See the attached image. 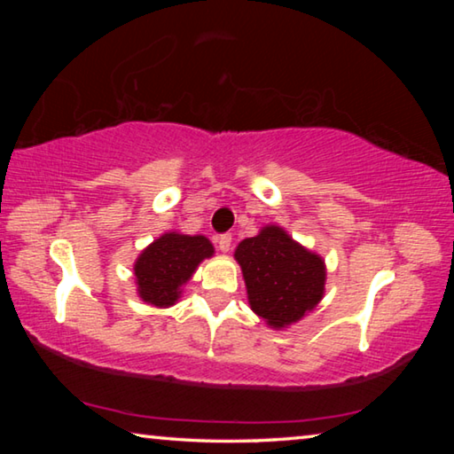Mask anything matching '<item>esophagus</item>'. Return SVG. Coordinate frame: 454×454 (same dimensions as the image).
I'll use <instances>...</instances> for the list:
<instances>
[{
    "label": "esophagus",
    "instance_id": "34e87169",
    "mask_svg": "<svg viewBox=\"0 0 454 454\" xmlns=\"http://www.w3.org/2000/svg\"><path fill=\"white\" fill-rule=\"evenodd\" d=\"M216 244H218V250L220 252H228L230 248H232V236L222 234V236L216 238Z\"/></svg>",
    "mask_w": 454,
    "mask_h": 454
}]
</instances>
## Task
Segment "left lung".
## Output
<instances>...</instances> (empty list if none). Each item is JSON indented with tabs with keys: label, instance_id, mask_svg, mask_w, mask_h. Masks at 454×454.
Returning <instances> with one entry per match:
<instances>
[{
	"label": "left lung",
	"instance_id": "8db88e82",
	"mask_svg": "<svg viewBox=\"0 0 454 454\" xmlns=\"http://www.w3.org/2000/svg\"><path fill=\"white\" fill-rule=\"evenodd\" d=\"M234 258L242 268L250 309L268 326H290L325 296V260L280 226H264L254 238H246Z\"/></svg>",
	"mask_w": 454,
	"mask_h": 454
}]
</instances>
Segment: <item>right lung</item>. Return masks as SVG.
<instances>
[{"mask_svg":"<svg viewBox=\"0 0 454 454\" xmlns=\"http://www.w3.org/2000/svg\"><path fill=\"white\" fill-rule=\"evenodd\" d=\"M214 254V246L206 236L166 232L142 250L134 264L137 294L145 304L168 309L176 304L182 286L204 258Z\"/></svg>","mask_w":454,"mask_h":454,"instance_id":"add662e5","label":"right lung"}]
</instances>
